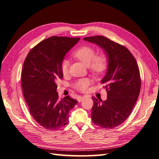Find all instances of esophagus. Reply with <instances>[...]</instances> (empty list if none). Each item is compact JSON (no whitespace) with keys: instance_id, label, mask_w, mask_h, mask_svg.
<instances>
[{"instance_id":"1","label":"esophagus","mask_w":159,"mask_h":159,"mask_svg":"<svg viewBox=\"0 0 159 159\" xmlns=\"http://www.w3.org/2000/svg\"><path fill=\"white\" fill-rule=\"evenodd\" d=\"M84 98H85V97H84V96H80L78 97V98H77V101H78L79 102H81V101H82Z\"/></svg>"}]
</instances>
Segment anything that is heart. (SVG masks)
Segmentation results:
<instances>
[{
	"label": "heart",
	"instance_id": "heart-1",
	"mask_svg": "<svg viewBox=\"0 0 159 159\" xmlns=\"http://www.w3.org/2000/svg\"><path fill=\"white\" fill-rule=\"evenodd\" d=\"M73 56L79 60L85 66H90L91 70L97 75L103 73L107 67V59L104 54H101L95 56L94 48L89 46L79 48L73 53ZM69 61L64 59L61 64V72L63 75L68 73ZM91 80L89 79H81L76 81L74 87L79 91L84 92L87 89Z\"/></svg>",
	"mask_w": 159,
	"mask_h": 159
}]
</instances>
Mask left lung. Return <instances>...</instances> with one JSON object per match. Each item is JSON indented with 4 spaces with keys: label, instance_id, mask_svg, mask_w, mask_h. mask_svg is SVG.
<instances>
[{
    "label": "left lung",
    "instance_id": "left-lung-1",
    "mask_svg": "<svg viewBox=\"0 0 159 159\" xmlns=\"http://www.w3.org/2000/svg\"><path fill=\"white\" fill-rule=\"evenodd\" d=\"M103 49L108 60L105 101L93 97L91 120L103 128L117 127L128 118L140 94L141 80L136 61L127 48L102 35L83 38Z\"/></svg>",
    "mask_w": 159,
    "mask_h": 159
}]
</instances>
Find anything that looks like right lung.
<instances>
[{
  "label": "right lung",
  "mask_w": 159,
  "mask_h": 159,
  "mask_svg": "<svg viewBox=\"0 0 159 159\" xmlns=\"http://www.w3.org/2000/svg\"><path fill=\"white\" fill-rule=\"evenodd\" d=\"M80 39L52 36L32 48L23 63L21 86L31 115L48 129L68 123L69 111L77 101L70 96L58 98L56 81L62 79L61 64L67 52Z\"/></svg>",
  "instance_id": "add662e5"
}]
</instances>
